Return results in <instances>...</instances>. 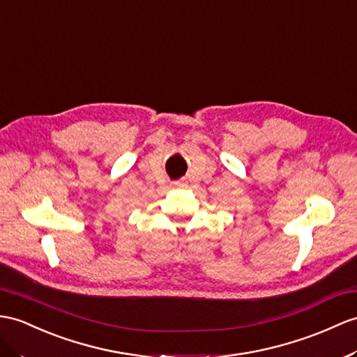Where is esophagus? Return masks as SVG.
I'll use <instances>...</instances> for the list:
<instances>
[{
  "label": "esophagus",
  "instance_id": "obj_1",
  "mask_svg": "<svg viewBox=\"0 0 357 357\" xmlns=\"http://www.w3.org/2000/svg\"><path fill=\"white\" fill-rule=\"evenodd\" d=\"M176 185H180V181H176Z\"/></svg>",
  "mask_w": 357,
  "mask_h": 357
}]
</instances>
